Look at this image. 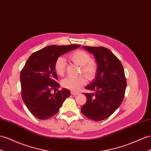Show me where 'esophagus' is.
<instances>
[{
	"mask_svg": "<svg viewBox=\"0 0 151 151\" xmlns=\"http://www.w3.org/2000/svg\"><path fill=\"white\" fill-rule=\"evenodd\" d=\"M80 94L79 92H74V91H71V94H72V95L76 96V95H78V94Z\"/></svg>",
	"mask_w": 151,
	"mask_h": 151,
	"instance_id": "1",
	"label": "esophagus"
}]
</instances>
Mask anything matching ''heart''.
<instances>
[{
	"instance_id": "b5f03b06",
	"label": "heart",
	"mask_w": 151,
	"mask_h": 151,
	"mask_svg": "<svg viewBox=\"0 0 151 151\" xmlns=\"http://www.w3.org/2000/svg\"><path fill=\"white\" fill-rule=\"evenodd\" d=\"M69 59L73 63L81 65V72L86 75L87 78L92 79L97 72V64L91 60V56L84 50H77L69 55ZM65 60L63 57H59L55 63V71L59 76H63L65 72ZM62 86L72 91H77L84 86L86 80L83 76L78 77L68 76L62 81Z\"/></svg>"
}]
</instances>
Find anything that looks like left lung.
<instances>
[{
    "label": "left lung",
    "instance_id": "left-lung-1",
    "mask_svg": "<svg viewBox=\"0 0 151 151\" xmlns=\"http://www.w3.org/2000/svg\"><path fill=\"white\" fill-rule=\"evenodd\" d=\"M93 54L97 63L95 78L86 87L94 93H84L87 102L81 111L88 119L101 121L117 110L122 103L127 86L121 61L109 49L103 46H83Z\"/></svg>",
    "mask_w": 151,
    "mask_h": 151
}]
</instances>
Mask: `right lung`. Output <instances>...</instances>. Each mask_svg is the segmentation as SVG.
I'll return each instance as SVG.
<instances>
[{"label":"right lung","instance_id":"right-lung-1","mask_svg":"<svg viewBox=\"0 0 151 151\" xmlns=\"http://www.w3.org/2000/svg\"><path fill=\"white\" fill-rule=\"evenodd\" d=\"M78 45H51L33 53L20 73L22 98L34 116L45 120L55 115L71 92L57 82L55 63L59 56L80 47Z\"/></svg>","mask_w":151,"mask_h":151}]
</instances>
